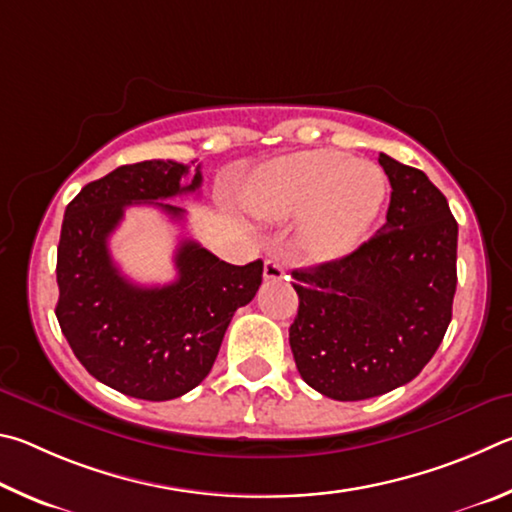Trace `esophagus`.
Instances as JSON below:
<instances>
[{
  "label": "esophagus",
  "instance_id": "1",
  "mask_svg": "<svg viewBox=\"0 0 512 512\" xmlns=\"http://www.w3.org/2000/svg\"><path fill=\"white\" fill-rule=\"evenodd\" d=\"M265 281H281L285 279V270L279 258H267L265 261V270H263Z\"/></svg>",
  "mask_w": 512,
  "mask_h": 512
}]
</instances>
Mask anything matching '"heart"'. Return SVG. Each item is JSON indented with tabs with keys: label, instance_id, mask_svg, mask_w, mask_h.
I'll list each match as a JSON object with an SVG mask.
<instances>
[{
	"label": "heart",
	"instance_id": "obj_1",
	"mask_svg": "<svg viewBox=\"0 0 512 512\" xmlns=\"http://www.w3.org/2000/svg\"><path fill=\"white\" fill-rule=\"evenodd\" d=\"M247 209L263 220L303 213L299 238L312 256L351 251L387 200V177L371 161L317 148L274 159L256 170L242 193Z\"/></svg>",
	"mask_w": 512,
	"mask_h": 512
}]
</instances>
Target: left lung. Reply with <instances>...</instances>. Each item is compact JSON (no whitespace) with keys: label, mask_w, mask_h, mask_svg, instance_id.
<instances>
[{"label":"left lung","mask_w":512,"mask_h":512,"mask_svg":"<svg viewBox=\"0 0 512 512\" xmlns=\"http://www.w3.org/2000/svg\"><path fill=\"white\" fill-rule=\"evenodd\" d=\"M387 222L339 261L294 270L290 348L321 396L353 402L416 378L452 321L459 224L423 170L380 152Z\"/></svg>","instance_id":"obj_1"}]
</instances>
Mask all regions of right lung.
Segmentation results:
<instances>
[{"instance_id": "obj_1", "label": "right lung", "mask_w": 512, "mask_h": 512, "mask_svg": "<svg viewBox=\"0 0 512 512\" xmlns=\"http://www.w3.org/2000/svg\"><path fill=\"white\" fill-rule=\"evenodd\" d=\"M191 173L170 159L119 166L89 182L62 220L60 330L89 375L130 398L161 402L195 389L218 357L233 312L256 297L263 281V261L229 265L191 238L179 242L177 279L168 285L143 288L114 265L107 240L125 206L152 204L184 220V209L161 200L195 193L200 166L191 185L181 184Z\"/></svg>"}]
</instances>
